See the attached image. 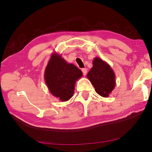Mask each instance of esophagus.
Wrapping results in <instances>:
<instances>
[{"label":"esophagus","mask_w":152,"mask_h":152,"mask_svg":"<svg viewBox=\"0 0 152 152\" xmlns=\"http://www.w3.org/2000/svg\"><path fill=\"white\" fill-rule=\"evenodd\" d=\"M82 73H83V75L86 76V74H87V69L86 68H82Z\"/></svg>","instance_id":"esophagus-1"}]
</instances>
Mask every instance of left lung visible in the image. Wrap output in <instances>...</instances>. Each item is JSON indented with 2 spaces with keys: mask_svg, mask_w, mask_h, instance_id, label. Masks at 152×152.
<instances>
[{
  "mask_svg": "<svg viewBox=\"0 0 152 152\" xmlns=\"http://www.w3.org/2000/svg\"><path fill=\"white\" fill-rule=\"evenodd\" d=\"M92 64L93 66L87 74V78L96 93L101 96L108 97L116 85L114 71L109 64L99 57L94 58Z\"/></svg>",
  "mask_w": 152,
  "mask_h": 152,
  "instance_id": "1",
  "label": "left lung"
}]
</instances>
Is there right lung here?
Instances as JSON below:
<instances>
[{"mask_svg":"<svg viewBox=\"0 0 152 152\" xmlns=\"http://www.w3.org/2000/svg\"><path fill=\"white\" fill-rule=\"evenodd\" d=\"M82 74L75 65L68 63L61 54L53 52L46 66L44 79L51 94L65 102L72 97L76 82Z\"/></svg>","mask_w":152,"mask_h":152,"instance_id":"obj_1","label":"right lung"}]
</instances>
